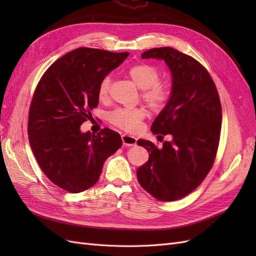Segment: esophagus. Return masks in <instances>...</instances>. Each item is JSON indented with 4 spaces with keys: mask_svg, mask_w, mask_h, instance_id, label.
Masks as SVG:
<instances>
[{
    "mask_svg": "<svg viewBox=\"0 0 256 256\" xmlns=\"http://www.w3.org/2000/svg\"><path fill=\"white\" fill-rule=\"evenodd\" d=\"M122 144L125 146H134L136 144V138L134 136H131L128 134H122Z\"/></svg>",
    "mask_w": 256,
    "mask_h": 256,
    "instance_id": "esophagus-1",
    "label": "esophagus"
}]
</instances>
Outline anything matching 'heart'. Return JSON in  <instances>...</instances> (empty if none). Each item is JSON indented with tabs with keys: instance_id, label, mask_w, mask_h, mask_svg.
Here are the masks:
<instances>
[{
	"instance_id": "1",
	"label": "heart",
	"mask_w": 256,
	"mask_h": 256,
	"mask_svg": "<svg viewBox=\"0 0 256 256\" xmlns=\"http://www.w3.org/2000/svg\"><path fill=\"white\" fill-rule=\"evenodd\" d=\"M127 74L138 88H141V98L154 111L164 109L171 97L170 88L160 81V72L157 67L147 63H138L131 66ZM111 88L110 76H104L98 86V98L106 102L109 98ZM146 111L143 108L134 109H116L109 114V122L113 126L127 132H136L140 128Z\"/></svg>"
}]
</instances>
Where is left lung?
<instances>
[{"label":"left lung","mask_w":256,"mask_h":256,"mask_svg":"<svg viewBox=\"0 0 256 256\" xmlns=\"http://www.w3.org/2000/svg\"><path fill=\"white\" fill-rule=\"evenodd\" d=\"M142 58L164 60L172 72V94L152 125L154 134H171L158 148L138 140L150 154L138 168V180L154 198L173 202L188 196L203 182L218 150L222 108L218 90L207 69L196 58L173 48H154Z\"/></svg>","instance_id":"1"}]
</instances>
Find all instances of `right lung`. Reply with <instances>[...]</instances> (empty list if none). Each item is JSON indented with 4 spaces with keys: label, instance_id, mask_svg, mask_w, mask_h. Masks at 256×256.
I'll return each mask as SVG.
<instances>
[{
    "label": "right lung",
    "instance_id": "right-lung-1",
    "mask_svg": "<svg viewBox=\"0 0 256 256\" xmlns=\"http://www.w3.org/2000/svg\"><path fill=\"white\" fill-rule=\"evenodd\" d=\"M128 56L78 48L54 62L38 82L28 111V141L42 172L60 189L79 193L92 187L106 159L122 145L109 128L94 134H82L80 126L99 104L100 81Z\"/></svg>",
    "mask_w": 256,
    "mask_h": 256
}]
</instances>
